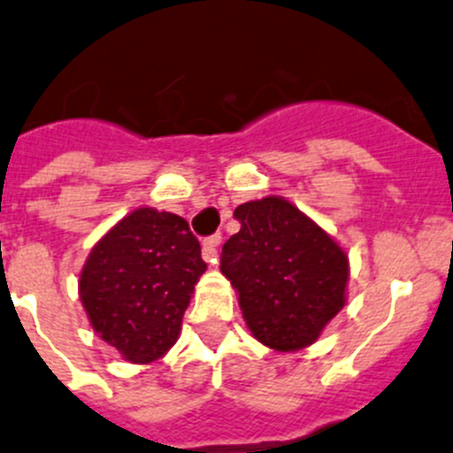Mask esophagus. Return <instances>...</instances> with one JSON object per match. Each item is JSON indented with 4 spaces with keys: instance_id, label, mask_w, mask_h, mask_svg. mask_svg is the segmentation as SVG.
I'll list each match as a JSON object with an SVG mask.
<instances>
[{
    "instance_id": "34e87169",
    "label": "esophagus",
    "mask_w": 453,
    "mask_h": 453,
    "mask_svg": "<svg viewBox=\"0 0 453 453\" xmlns=\"http://www.w3.org/2000/svg\"><path fill=\"white\" fill-rule=\"evenodd\" d=\"M219 243H221V234H212L207 236L205 241H203V259L207 261V264H217V257H219Z\"/></svg>"
}]
</instances>
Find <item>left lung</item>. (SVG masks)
<instances>
[{"instance_id":"left-lung-1","label":"left lung","mask_w":453,"mask_h":453,"mask_svg":"<svg viewBox=\"0 0 453 453\" xmlns=\"http://www.w3.org/2000/svg\"><path fill=\"white\" fill-rule=\"evenodd\" d=\"M241 230L226 241L221 273L239 290L248 328L274 350H299L342 311L349 257L335 241L279 196L234 210Z\"/></svg>"}]
</instances>
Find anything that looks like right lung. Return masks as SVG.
Segmentation results:
<instances>
[{"mask_svg":"<svg viewBox=\"0 0 453 453\" xmlns=\"http://www.w3.org/2000/svg\"><path fill=\"white\" fill-rule=\"evenodd\" d=\"M205 268L185 219L141 207L96 243L80 274V299L93 331L125 360L147 365L179 340Z\"/></svg>","mask_w":453,"mask_h":453,"instance_id":"1","label":"right lung"}]
</instances>
